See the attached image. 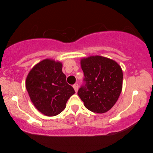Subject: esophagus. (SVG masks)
Returning a JSON list of instances; mask_svg holds the SVG:
<instances>
[{"label":"esophagus","instance_id":"esophagus-1","mask_svg":"<svg viewBox=\"0 0 153 153\" xmlns=\"http://www.w3.org/2000/svg\"><path fill=\"white\" fill-rule=\"evenodd\" d=\"M73 88H74V90H75V92H77V91H78V83H75V84H74V85H73Z\"/></svg>","mask_w":153,"mask_h":153}]
</instances>
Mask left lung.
<instances>
[{
  "mask_svg": "<svg viewBox=\"0 0 153 153\" xmlns=\"http://www.w3.org/2000/svg\"><path fill=\"white\" fill-rule=\"evenodd\" d=\"M80 64L84 78L78 91L79 97L92 112L108 111L122 92V68L115 61L98 55L82 59Z\"/></svg>",
  "mask_w": 153,
  "mask_h": 153,
  "instance_id": "1",
  "label": "left lung"
}]
</instances>
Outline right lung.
Listing matches in <instances>:
<instances>
[{"label":"right lung","instance_id":"right-lung-1","mask_svg":"<svg viewBox=\"0 0 153 153\" xmlns=\"http://www.w3.org/2000/svg\"><path fill=\"white\" fill-rule=\"evenodd\" d=\"M62 65L50 59L36 64L27 75L26 88L34 106L43 114L53 117L65 109L70 97L75 94L67 83Z\"/></svg>","mask_w":153,"mask_h":153}]
</instances>
